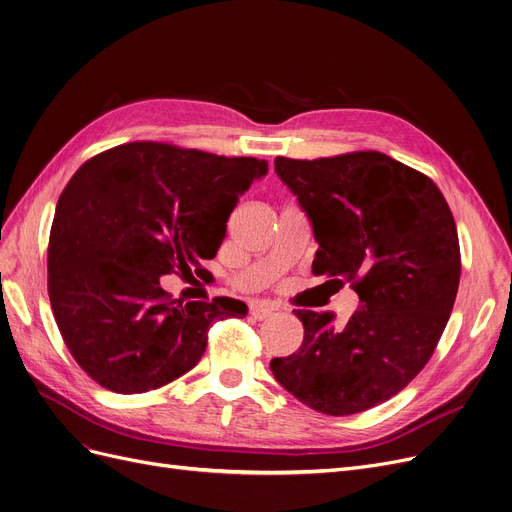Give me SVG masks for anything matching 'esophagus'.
Wrapping results in <instances>:
<instances>
[{"label": "esophagus", "instance_id": "34e87169", "mask_svg": "<svg viewBox=\"0 0 512 512\" xmlns=\"http://www.w3.org/2000/svg\"><path fill=\"white\" fill-rule=\"evenodd\" d=\"M274 315V309L267 305V303H253L251 305V317L255 319V321H263V319H267V317H272Z\"/></svg>", "mask_w": 512, "mask_h": 512}]
</instances>
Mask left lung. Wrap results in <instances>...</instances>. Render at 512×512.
<instances>
[{
  "mask_svg": "<svg viewBox=\"0 0 512 512\" xmlns=\"http://www.w3.org/2000/svg\"><path fill=\"white\" fill-rule=\"evenodd\" d=\"M274 166L313 226V274L351 282L361 301L340 330L330 311H294L305 338L272 359L274 378L319 413L367 411L415 378L448 324L461 280L450 207L434 180L380 151Z\"/></svg>",
  "mask_w": 512,
  "mask_h": 512,
  "instance_id": "1",
  "label": "left lung"
}]
</instances>
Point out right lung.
<instances>
[{
  "label": "right lung",
  "instance_id": "1",
  "mask_svg": "<svg viewBox=\"0 0 512 512\" xmlns=\"http://www.w3.org/2000/svg\"><path fill=\"white\" fill-rule=\"evenodd\" d=\"M265 174V159L151 141L107 149L76 170L53 215L47 290L68 351L99 386H166L199 363L213 321L247 315L226 297L180 303L159 278L201 272L238 197Z\"/></svg>",
  "mask_w": 512,
  "mask_h": 512
}]
</instances>
